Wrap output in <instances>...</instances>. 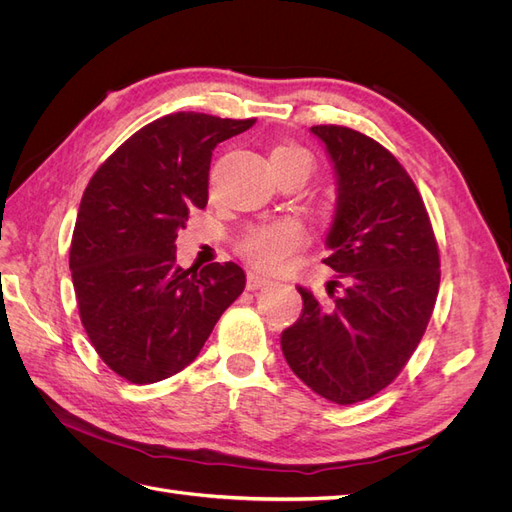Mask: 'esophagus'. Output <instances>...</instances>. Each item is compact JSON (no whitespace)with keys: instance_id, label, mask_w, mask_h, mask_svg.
I'll return each mask as SVG.
<instances>
[{"instance_id":"obj_1","label":"esophagus","mask_w":512,"mask_h":512,"mask_svg":"<svg viewBox=\"0 0 512 512\" xmlns=\"http://www.w3.org/2000/svg\"><path fill=\"white\" fill-rule=\"evenodd\" d=\"M271 284V280L267 275H262L260 271H256V269H252L250 273H247V290H260V288H265V286H269Z\"/></svg>"}]
</instances>
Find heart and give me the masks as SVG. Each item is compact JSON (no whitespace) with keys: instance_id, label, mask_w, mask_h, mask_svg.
<instances>
[{"instance_id":"obj_1","label":"heart","mask_w":512,"mask_h":512,"mask_svg":"<svg viewBox=\"0 0 512 512\" xmlns=\"http://www.w3.org/2000/svg\"><path fill=\"white\" fill-rule=\"evenodd\" d=\"M288 160H305L309 166H312V156H309L307 149H303L301 145L292 141L275 145L271 151V166L275 168ZM305 241H307L305 228L299 222L282 220V222L262 224L252 228L241 239L239 250L247 260L252 262V265L267 271H277V269H286L290 265L292 256L301 250Z\"/></svg>"}]
</instances>
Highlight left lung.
<instances>
[{
  "instance_id": "1",
  "label": "left lung",
  "mask_w": 512,
  "mask_h": 512,
  "mask_svg": "<svg viewBox=\"0 0 512 512\" xmlns=\"http://www.w3.org/2000/svg\"><path fill=\"white\" fill-rule=\"evenodd\" d=\"M312 132L337 173L322 258L337 275L329 303L299 288L303 314L282 333V350L309 389L348 406L386 389L410 361L436 305L440 252L423 196L389 149L333 123Z\"/></svg>"
}]
</instances>
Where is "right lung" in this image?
I'll use <instances>...</instances> for the list:
<instances>
[{
  "label": "right lung",
  "instance_id": "add662e5",
  "mask_svg": "<svg viewBox=\"0 0 512 512\" xmlns=\"http://www.w3.org/2000/svg\"><path fill=\"white\" fill-rule=\"evenodd\" d=\"M256 119L173 113L119 145L89 179L70 243L79 316L100 359L132 384L190 365L245 288L235 262L177 265V232L207 205L213 149Z\"/></svg>",
  "mask_w": 512,
  "mask_h": 512
}]
</instances>
